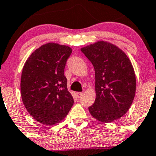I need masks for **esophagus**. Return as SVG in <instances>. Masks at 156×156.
<instances>
[{
	"mask_svg": "<svg viewBox=\"0 0 156 156\" xmlns=\"http://www.w3.org/2000/svg\"><path fill=\"white\" fill-rule=\"evenodd\" d=\"M83 92H78V93H76V95H77V96H78V98H81V96H83Z\"/></svg>",
	"mask_w": 156,
	"mask_h": 156,
	"instance_id": "esophagus-1",
	"label": "esophagus"
}]
</instances>
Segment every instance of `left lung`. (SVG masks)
<instances>
[{"label": "left lung", "mask_w": 156, "mask_h": 156, "mask_svg": "<svg viewBox=\"0 0 156 156\" xmlns=\"http://www.w3.org/2000/svg\"><path fill=\"white\" fill-rule=\"evenodd\" d=\"M81 50L95 69L96 97L88 108L90 114L103 122L122 117L132 104L136 90L135 75L129 57L116 45L104 41Z\"/></svg>", "instance_id": "left-lung-1"}]
</instances>
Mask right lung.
Wrapping results in <instances>:
<instances>
[{"mask_svg": "<svg viewBox=\"0 0 156 156\" xmlns=\"http://www.w3.org/2000/svg\"><path fill=\"white\" fill-rule=\"evenodd\" d=\"M71 54L70 47L50 42L34 51L23 67V103L29 114L44 125H56L66 117L73 105L64 75Z\"/></svg>", "mask_w": 156, "mask_h": 156, "instance_id": "add662e5", "label": "right lung"}]
</instances>
